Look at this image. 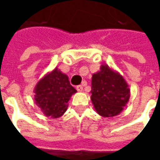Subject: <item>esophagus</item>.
I'll use <instances>...</instances> for the list:
<instances>
[{"mask_svg": "<svg viewBox=\"0 0 160 160\" xmlns=\"http://www.w3.org/2000/svg\"><path fill=\"white\" fill-rule=\"evenodd\" d=\"M76 89L78 92H82V90H83V86L82 85H79V86L76 87Z\"/></svg>", "mask_w": 160, "mask_h": 160, "instance_id": "1", "label": "esophagus"}]
</instances>
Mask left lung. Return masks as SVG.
Returning <instances> with one entry per match:
<instances>
[{"mask_svg":"<svg viewBox=\"0 0 160 160\" xmlns=\"http://www.w3.org/2000/svg\"><path fill=\"white\" fill-rule=\"evenodd\" d=\"M91 100L98 114L112 118L123 111L130 98L127 81L119 72L106 64L92 74Z\"/></svg>","mask_w":160,"mask_h":160,"instance_id":"8db88e82","label":"left lung"}]
</instances>
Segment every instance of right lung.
I'll return each instance as SVG.
<instances>
[{"label":"right lung","mask_w":160,"mask_h":160,"mask_svg":"<svg viewBox=\"0 0 160 160\" xmlns=\"http://www.w3.org/2000/svg\"><path fill=\"white\" fill-rule=\"evenodd\" d=\"M35 104L46 117H62L68 109V103L77 91L70 85L68 77L58 68L42 77L34 87Z\"/></svg>","instance_id":"obj_1"}]
</instances>
